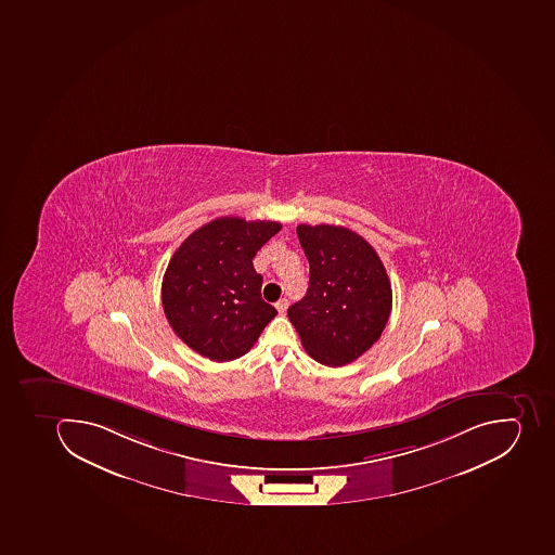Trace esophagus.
I'll use <instances>...</instances> for the list:
<instances>
[{"instance_id": "obj_1", "label": "esophagus", "mask_w": 555, "mask_h": 555, "mask_svg": "<svg viewBox=\"0 0 555 555\" xmlns=\"http://www.w3.org/2000/svg\"><path fill=\"white\" fill-rule=\"evenodd\" d=\"M288 300L286 298H281L280 302L275 304V309H278V312L280 314H283V312H286V309H288Z\"/></svg>"}]
</instances>
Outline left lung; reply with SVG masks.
I'll use <instances>...</instances> for the list:
<instances>
[{
    "label": "left lung",
    "instance_id": "1",
    "mask_svg": "<svg viewBox=\"0 0 555 555\" xmlns=\"http://www.w3.org/2000/svg\"><path fill=\"white\" fill-rule=\"evenodd\" d=\"M309 260V288L288 318L318 363L343 366L377 343L391 314L388 272L357 232L337 225H298Z\"/></svg>",
    "mask_w": 555,
    "mask_h": 555
}]
</instances>
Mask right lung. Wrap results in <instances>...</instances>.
Returning a JSON list of instances; mask_svg holds the SVG:
<instances>
[{"label": "right lung", "instance_id": "1", "mask_svg": "<svg viewBox=\"0 0 555 555\" xmlns=\"http://www.w3.org/2000/svg\"><path fill=\"white\" fill-rule=\"evenodd\" d=\"M281 230L278 221L223 217L190 234L163 280V306L175 334L211 361L241 358L278 314L261 298L253 267L258 249Z\"/></svg>", "mask_w": 555, "mask_h": 555}]
</instances>
